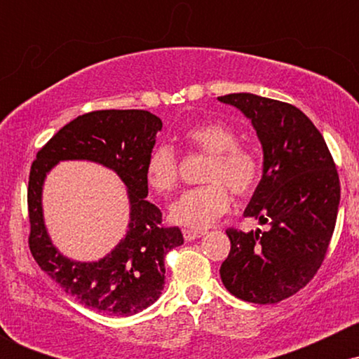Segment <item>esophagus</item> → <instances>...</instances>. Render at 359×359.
<instances>
[{
  "instance_id": "esophagus-1",
  "label": "esophagus",
  "mask_w": 359,
  "mask_h": 359,
  "mask_svg": "<svg viewBox=\"0 0 359 359\" xmlns=\"http://www.w3.org/2000/svg\"><path fill=\"white\" fill-rule=\"evenodd\" d=\"M204 231H194V229H184V238L187 241H194V240H197V238H201V236H204Z\"/></svg>"
}]
</instances>
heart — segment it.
Instances as JSON below:
<instances>
[{"mask_svg": "<svg viewBox=\"0 0 359 359\" xmlns=\"http://www.w3.org/2000/svg\"><path fill=\"white\" fill-rule=\"evenodd\" d=\"M189 145L211 155L203 187L187 189L170 204L168 216L175 224L191 229L209 228L229 209L231 197L246 196L258 182L259 163L253 151L238 145L236 131L224 123H203L185 131ZM147 182L158 194H167L179 179V158L174 148L156 145L150 151L145 165Z\"/></svg>", "mask_w": 359, "mask_h": 359, "instance_id": "obj_1", "label": "heart"}]
</instances>
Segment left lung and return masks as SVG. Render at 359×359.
<instances>
[{
    "label": "left lung",
    "instance_id": "8db88e82",
    "mask_svg": "<svg viewBox=\"0 0 359 359\" xmlns=\"http://www.w3.org/2000/svg\"><path fill=\"white\" fill-rule=\"evenodd\" d=\"M240 109L263 150V174L245 216L265 231L228 229L221 280L234 297L277 304L311 282L327 253L339 208V175L323 135L295 106L250 93L217 97Z\"/></svg>",
    "mask_w": 359,
    "mask_h": 359
}]
</instances>
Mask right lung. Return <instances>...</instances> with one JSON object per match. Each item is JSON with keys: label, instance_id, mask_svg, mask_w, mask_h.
<instances>
[{"label": "right lung", "instance_id": "right-lung-1", "mask_svg": "<svg viewBox=\"0 0 359 359\" xmlns=\"http://www.w3.org/2000/svg\"><path fill=\"white\" fill-rule=\"evenodd\" d=\"M162 119L143 109L93 111L72 119L36 154L28 179L30 251L62 290L86 307L109 316H133L160 297L165 255L184 243L179 228H163L162 212L148 203L145 165ZM65 159H88L113 170L126 184L130 222L125 238L96 262L62 255L43 219L41 194L48 172Z\"/></svg>", "mask_w": 359, "mask_h": 359}]
</instances>
